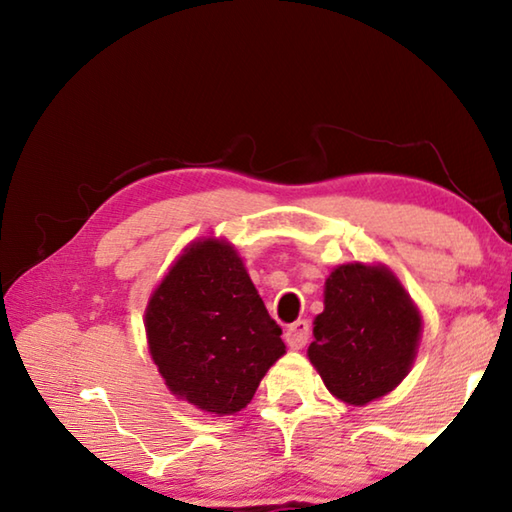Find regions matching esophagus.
I'll list each match as a JSON object with an SVG mask.
<instances>
[{
    "label": "esophagus",
    "mask_w": 512,
    "mask_h": 512,
    "mask_svg": "<svg viewBox=\"0 0 512 512\" xmlns=\"http://www.w3.org/2000/svg\"><path fill=\"white\" fill-rule=\"evenodd\" d=\"M309 334H311V327H309L307 320H296V323H291L287 327V334H284V339H287V343L291 345L293 350H300L309 343Z\"/></svg>",
    "instance_id": "34e87169"
}]
</instances>
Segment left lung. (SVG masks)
I'll return each instance as SVG.
<instances>
[{
    "label": "left lung",
    "mask_w": 512,
    "mask_h": 512,
    "mask_svg": "<svg viewBox=\"0 0 512 512\" xmlns=\"http://www.w3.org/2000/svg\"><path fill=\"white\" fill-rule=\"evenodd\" d=\"M420 332V311L386 266L343 264L327 277L307 354L329 393L363 406L409 375Z\"/></svg>",
    "instance_id": "1"
}]
</instances>
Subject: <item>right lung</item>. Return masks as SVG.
Returning a JSON list of instances; mask_svg holds the SVG:
<instances>
[{
    "instance_id": "right-lung-1",
    "label": "right lung",
    "mask_w": 512,
    "mask_h": 512,
    "mask_svg": "<svg viewBox=\"0 0 512 512\" xmlns=\"http://www.w3.org/2000/svg\"><path fill=\"white\" fill-rule=\"evenodd\" d=\"M144 325L169 391L216 415L244 409L287 352L237 250L219 239L183 250L153 291Z\"/></svg>"
}]
</instances>
